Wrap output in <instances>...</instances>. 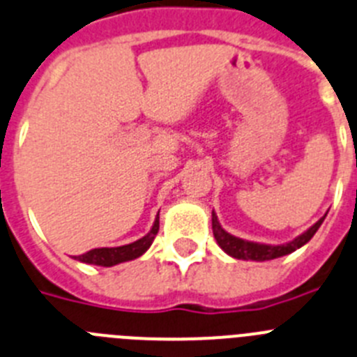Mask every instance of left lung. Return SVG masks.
I'll use <instances>...</instances> for the list:
<instances>
[{
	"label": "left lung",
	"instance_id": "obj_1",
	"mask_svg": "<svg viewBox=\"0 0 357 357\" xmlns=\"http://www.w3.org/2000/svg\"><path fill=\"white\" fill-rule=\"evenodd\" d=\"M326 215H324L320 220H317L310 229L304 231L303 234H298L297 238H294L288 243H281V245L249 242V240L233 236V234L227 233V231L220 226L215 211H211V227H213V236L215 240H217L218 245H220V249H222L226 255H229L231 258L245 259V261L247 259H252V261H268V259H275V258H281V256L291 255L294 250L306 245V243L313 238V234L319 231V227L322 226Z\"/></svg>",
	"mask_w": 357,
	"mask_h": 357
}]
</instances>
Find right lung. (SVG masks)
<instances>
[{
    "mask_svg": "<svg viewBox=\"0 0 357 357\" xmlns=\"http://www.w3.org/2000/svg\"><path fill=\"white\" fill-rule=\"evenodd\" d=\"M160 229V211L155 218V224L151 227L149 233L142 236L140 240L128 245L121 247H101V249H92L82 256H75V259L82 263H89V265H98V266H114L119 263L131 261V259L139 258L151 247L153 240H155L156 233Z\"/></svg>",
    "mask_w": 357,
    "mask_h": 357,
    "instance_id": "1",
    "label": "right lung"
}]
</instances>
